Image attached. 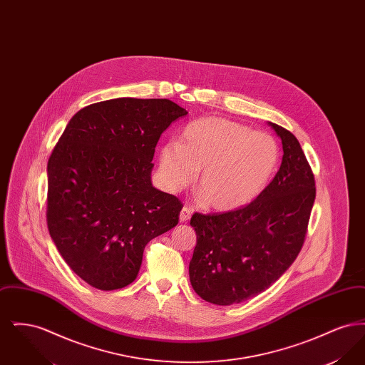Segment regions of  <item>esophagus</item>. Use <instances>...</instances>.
<instances>
[{
  "label": "esophagus",
  "instance_id": "34e87169",
  "mask_svg": "<svg viewBox=\"0 0 365 365\" xmlns=\"http://www.w3.org/2000/svg\"><path fill=\"white\" fill-rule=\"evenodd\" d=\"M191 215H192V209H191L190 207H183L182 210H180V215H179V220H180L182 223L189 222Z\"/></svg>",
  "mask_w": 365,
  "mask_h": 365
}]
</instances>
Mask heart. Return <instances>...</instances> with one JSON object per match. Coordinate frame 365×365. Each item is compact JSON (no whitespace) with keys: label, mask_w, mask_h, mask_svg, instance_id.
Masks as SVG:
<instances>
[{"label":"heart","mask_w":365,"mask_h":365,"mask_svg":"<svg viewBox=\"0 0 365 365\" xmlns=\"http://www.w3.org/2000/svg\"><path fill=\"white\" fill-rule=\"evenodd\" d=\"M279 143L271 134L223 118H202L186 125L180 143L170 140L158 153V176L165 190H183L195 179L201 201L228 212L252 202L278 165Z\"/></svg>","instance_id":"heart-1"}]
</instances>
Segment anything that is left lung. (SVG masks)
<instances>
[{
  "label": "left lung",
  "mask_w": 365,
  "mask_h": 365,
  "mask_svg": "<svg viewBox=\"0 0 365 365\" xmlns=\"http://www.w3.org/2000/svg\"><path fill=\"white\" fill-rule=\"evenodd\" d=\"M283 158L272 182L243 208L194 213L197 245L189 265L194 292L216 305L240 304L265 292L294 262L316 197L314 176L294 135L268 123Z\"/></svg>",
  "instance_id": "left-lung-1"
}]
</instances>
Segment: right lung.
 Segmentation results:
<instances>
[{
  "mask_svg": "<svg viewBox=\"0 0 365 365\" xmlns=\"http://www.w3.org/2000/svg\"><path fill=\"white\" fill-rule=\"evenodd\" d=\"M187 110L167 98H115L73 115L48 161L46 222L71 269L98 290L133 283L145 246L182 202L152 186L161 134Z\"/></svg>",
  "mask_w": 365,
  "mask_h": 365,
  "instance_id": "add662e5",
  "label": "right lung"
}]
</instances>
